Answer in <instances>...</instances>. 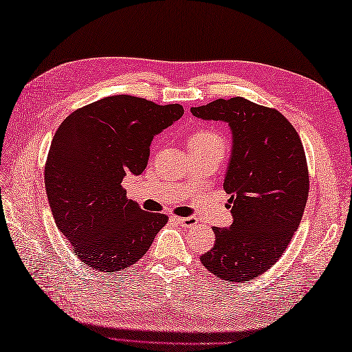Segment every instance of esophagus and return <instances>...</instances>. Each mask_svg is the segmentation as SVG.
<instances>
[{"label":"esophagus","instance_id":"esophagus-1","mask_svg":"<svg viewBox=\"0 0 352 352\" xmlns=\"http://www.w3.org/2000/svg\"><path fill=\"white\" fill-rule=\"evenodd\" d=\"M175 219L178 223H182L183 227H193V226H197V222H198L197 218H180V216Z\"/></svg>","mask_w":352,"mask_h":352}]
</instances>
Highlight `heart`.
Here are the masks:
<instances>
[{
	"mask_svg": "<svg viewBox=\"0 0 352 352\" xmlns=\"http://www.w3.org/2000/svg\"><path fill=\"white\" fill-rule=\"evenodd\" d=\"M189 146L190 149L195 148H206V146H222L223 148V139L219 133L208 129H201L192 133L189 138Z\"/></svg>",
	"mask_w": 352,
	"mask_h": 352,
	"instance_id": "b5f03b06",
	"label": "heart"
}]
</instances>
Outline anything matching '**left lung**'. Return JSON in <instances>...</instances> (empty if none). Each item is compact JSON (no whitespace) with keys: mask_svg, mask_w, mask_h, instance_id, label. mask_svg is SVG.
Instances as JSON below:
<instances>
[{"mask_svg":"<svg viewBox=\"0 0 352 352\" xmlns=\"http://www.w3.org/2000/svg\"><path fill=\"white\" fill-rule=\"evenodd\" d=\"M190 111L207 121H226L233 131L223 180L233 223L213 228L216 242L201 263L221 280L250 281L276 263L300 227L310 186L302 142L278 110L242 96Z\"/></svg>","mask_w":352,"mask_h":352,"instance_id":"1","label":"left lung"}]
</instances>
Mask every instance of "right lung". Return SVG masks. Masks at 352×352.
<instances>
[{"instance_id":"obj_1","label":"right lung","mask_w":352,"mask_h":352,"mask_svg":"<svg viewBox=\"0 0 352 352\" xmlns=\"http://www.w3.org/2000/svg\"><path fill=\"white\" fill-rule=\"evenodd\" d=\"M183 113L180 104L113 95L74 110L57 129L45 189L56 226L89 267L129 269L168 222L166 214L142 210L126 198L122 180L145 170L153 138Z\"/></svg>"}]
</instances>
